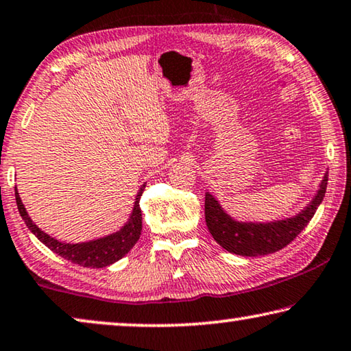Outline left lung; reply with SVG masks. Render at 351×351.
<instances>
[{
    "label": "left lung",
    "mask_w": 351,
    "mask_h": 351,
    "mask_svg": "<svg viewBox=\"0 0 351 351\" xmlns=\"http://www.w3.org/2000/svg\"><path fill=\"white\" fill-rule=\"evenodd\" d=\"M328 185V172L323 177L315 197L293 218L271 223H241L224 212L212 194L206 193V223L215 241L232 254L257 257L276 252L298 237L314 217L323 201Z\"/></svg>",
    "instance_id": "8db88e82"
}]
</instances>
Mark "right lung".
I'll return each mask as SVG.
<instances>
[{"label":"right lung","mask_w":351,"mask_h":351,"mask_svg":"<svg viewBox=\"0 0 351 351\" xmlns=\"http://www.w3.org/2000/svg\"><path fill=\"white\" fill-rule=\"evenodd\" d=\"M144 186L145 185L139 188V191L136 194V201H134L133 212L130 215V218H128L127 224L123 226L121 230H117L111 235H106L104 239L84 241V243H64V241L53 239V237L37 228L29 218L28 212H26L23 202H21L17 186H15V201H17L20 217L23 218L25 224L28 226V229L48 247V250L56 252L58 256L64 257L66 261L78 263V265L82 267L104 268L117 261H121V258L125 256L134 246V243L139 240V235H141L143 230V215L141 208H139V199H141Z\"/></svg>","instance_id":"right-lung-1"}]
</instances>
